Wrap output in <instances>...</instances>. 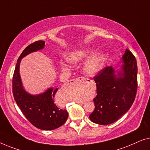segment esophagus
<instances>
[{"mask_svg":"<svg viewBox=\"0 0 150 150\" xmlns=\"http://www.w3.org/2000/svg\"><path fill=\"white\" fill-rule=\"evenodd\" d=\"M86 77H79V78H77V79H72L70 83H73V84H77V83H82V82H85L86 81ZM80 104H83V103H79Z\"/></svg>","mask_w":150,"mask_h":150,"instance_id":"1","label":"esophagus"}]
</instances>
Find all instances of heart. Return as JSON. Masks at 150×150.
<instances>
[{
    "instance_id": "obj_1",
    "label": "heart",
    "mask_w": 150,
    "mask_h": 150,
    "mask_svg": "<svg viewBox=\"0 0 150 150\" xmlns=\"http://www.w3.org/2000/svg\"><path fill=\"white\" fill-rule=\"evenodd\" d=\"M91 50L87 48H80L75 50L67 56V60L71 64H77L81 61L85 60L92 54ZM105 54L103 52H98L88 59L83 67L84 71L86 74L94 76L100 72L103 69L105 62ZM60 67L63 71L68 69V65L64 62H60Z\"/></svg>"
}]
</instances>
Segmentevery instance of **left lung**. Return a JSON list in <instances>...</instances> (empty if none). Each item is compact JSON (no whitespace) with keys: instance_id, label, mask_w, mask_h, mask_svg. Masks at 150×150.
Returning a JSON list of instances; mask_svg holds the SVG:
<instances>
[{"instance_id":"1","label":"left lung","mask_w":150,"mask_h":150,"mask_svg":"<svg viewBox=\"0 0 150 150\" xmlns=\"http://www.w3.org/2000/svg\"><path fill=\"white\" fill-rule=\"evenodd\" d=\"M122 71L115 74L112 67H106L93 77L97 95L93 99L95 109L90 115L94 123L112 124L129 110L137 90V64L135 57L126 49L122 57Z\"/></svg>"}]
</instances>
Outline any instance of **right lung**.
I'll return each instance as SVG.
<instances>
[{
  "label": "right lung",
  "instance_id": "obj_1",
  "mask_svg": "<svg viewBox=\"0 0 150 150\" xmlns=\"http://www.w3.org/2000/svg\"><path fill=\"white\" fill-rule=\"evenodd\" d=\"M45 41H37L25 48L19 57L13 76V94L15 100L26 119L39 129L50 130L58 128L66 122L69 113L61 109L54 103V96L58 88H49L43 94L31 95L23 88L19 73L22 58L31 52L43 49Z\"/></svg>",
  "mask_w": 150,
  "mask_h": 150
}]
</instances>
